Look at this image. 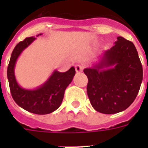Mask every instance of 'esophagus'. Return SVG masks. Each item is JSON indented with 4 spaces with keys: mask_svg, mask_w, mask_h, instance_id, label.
<instances>
[{
    "mask_svg": "<svg viewBox=\"0 0 148 148\" xmlns=\"http://www.w3.org/2000/svg\"><path fill=\"white\" fill-rule=\"evenodd\" d=\"M84 69V67L83 65H81V64H77L75 66V70H76V72L77 73H80L83 71Z\"/></svg>",
    "mask_w": 148,
    "mask_h": 148,
    "instance_id": "esophagus-1",
    "label": "esophagus"
}]
</instances>
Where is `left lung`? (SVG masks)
<instances>
[{
	"instance_id": "8db88e82",
	"label": "left lung",
	"mask_w": 148,
	"mask_h": 148,
	"mask_svg": "<svg viewBox=\"0 0 148 148\" xmlns=\"http://www.w3.org/2000/svg\"><path fill=\"white\" fill-rule=\"evenodd\" d=\"M117 39L97 64L84 70L90 103L106 114L126 110L135 100L143 80L142 64L134 45L122 37Z\"/></svg>"
}]
</instances>
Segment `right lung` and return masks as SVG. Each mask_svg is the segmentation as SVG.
<instances>
[{"mask_svg":"<svg viewBox=\"0 0 148 148\" xmlns=\"http://www.w3.org/2000/svg\"><path fill=\"white\" fill-rule=\"evenodd\" d=\"M35 39L34 37L26 38L15 46L8 64L7 75L10 93L17 105L33 114H47L56 110L60 106L65 90L75 74V69L71 67L64 73L54 71L43 85L34 90H27L21 88L15 78V64L22 51Z\"/></svg>","mask_w":148,"mask_h":148,"instance_id":"right-lung-1","label":"right lung"}]
</instances>
